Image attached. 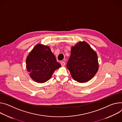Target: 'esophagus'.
<instances>
[{
  "instance_id": "34e87169",
  "label": "esophagus",
  "mask_w": 122,
  "mask_h": 122,
  "mask_svg": "<svg viewBox=\"0 0 122 122\" xmlns=\"http://www.w3.org/2000/svg\"><path fill=\"white\" fill-rule=\"evenodd\" d=\"M61 66H65V65H66V63H65V62H64V61H62V62H61Z\"/></svg>"
}]
</instances>
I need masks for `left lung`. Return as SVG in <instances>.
Returning <instances> with one entry per match:
<instances>
[{
	"instance_id": "8db88e82",
	"label": "left lung",
	"mask_w": 122,
	"mask_h": 122,
	"mask_svg": "<svg viewBox=\"0 0 122 122\" xmlns=\"http://www.w3.org/2000/svg\"><path fill=\"white\" fill-rule=\"evenodd\" d=\"M67 68L74 80L79 83L86 82L98 71L97 53L87 43L80 42L71 48Z\"/></svg>"
}]
</instances>
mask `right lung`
I'll return each instance as SVG.
<instances>
[{
	"label": "right lung",
	"mask_w": 122,
	"mask_h": 122,
	"mask_svg": "<svg viewBox=\"0 0 122 122\" xmlns=\"http://www.w3.org/2000/svg\"><path fill=\"white\" fill-rule=\"evenodd\" d=\"M26 67L31 78L43 83L51 79L54 71L61 67L49 47L37 44L29 54Z\"/></svg>",
	"instance_id": "1"
}]
</instances>
